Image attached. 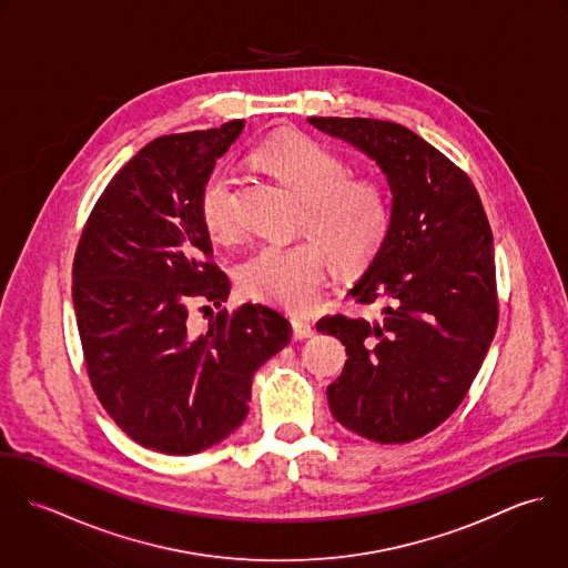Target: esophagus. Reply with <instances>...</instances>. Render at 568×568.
Here are the masks:
<instances>
[{
  "label": "esophagus",
  "instance_id": "obj_1",
  "mask_svg": "<svg viewBox=\"0 0 568 568\" xmlns=\"http://www.w3.org/2000/svg\"><path fill=\"white\" fill-rule=\"evenodd\" d=\"M313 325L308 324V322H302V320H295L293 322V338L295 341H304V338H311L313 336Z\"/></svg>",
  "mask_w": 568,
  "mask_h": 568
}]
</instances>
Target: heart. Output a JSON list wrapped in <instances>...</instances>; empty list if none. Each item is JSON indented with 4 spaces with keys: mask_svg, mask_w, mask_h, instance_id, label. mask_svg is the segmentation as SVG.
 <instances>
[{
    "mask_svg": "<svg viewBox=\"0 0 568 568\" xmlns=\"http://www.w3.org/2000/svg\"><path fill=\"white\" fill-rule=\"evenodd\" d=\"M255 162L302 203L300 232L316 244H262L241 266V286L266 304L311 313L324 288V252L341 271H356L381 251L392 227V192L383 179L349 176V163L306 135L264 144ZM199 212L210 239L236 236L234 179L225 168L205 179Z\"/></svg>",
    "mask_w": 568,
    "mask_h": 568,
    "instance_id": "heart-1",
    "label": "heart"
}]
</instances>
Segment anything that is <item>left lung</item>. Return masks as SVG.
Here are the masks:
<instances>
[{
  "instance_id": "1",
  "label": "left lung",
  "mask_w": 568,
  "mask_h": 568,
  "mask_svg": "<svg viewBox=\"0 0 568 568\" xmlns=\"http://www.w3.org/2000/svg\"><path fill=\"white\" fill-rule=\"evenodd\" d=\"M381 165L392 227L349 288L374 320L332 315L317 329L347 352L327 387L338 424L381 444L413 442L466 398L498 324L491 230L468 174L403 124L308 118Z\"/></svg>"
}]
</instances>
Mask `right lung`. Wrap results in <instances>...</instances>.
Masks as SVG:
<instances>
[{
	"instance_id": "obj_1",
	"label": "right lung",
	"mask_w": 568,
	"mask_h": 568,
	"mask_svg": "<svg viewBox=\"0 0 568 568\" xmlns=\"http://www.w3.org/2000/svg\"><path fill=\"white\" fill-rule=\"evenodd\" d=\"M243 129L234 120L146 144L100 194L74 257L91 387L133 442L163 455H194L230 437L248 413L253 374L293 334L262 304L223 308L203 332L187 324L192 300L221 306L230 297L199 196Z\"/></svg>"
}]
</instances>
